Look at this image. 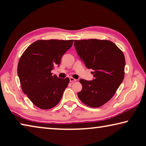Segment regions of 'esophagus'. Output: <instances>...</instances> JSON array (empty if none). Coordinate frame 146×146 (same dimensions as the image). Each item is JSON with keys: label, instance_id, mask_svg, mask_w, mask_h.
Instances as JSON below:
<instances>
[{"label": "esophagus", "instance_id": "1", "mask_svg": "<svg viewBox=\"0 0 146 146\" xmlns=\"http://www.w3.org/2000/svg\"><path fill=\"white\" fill-rule=\"evenodd\" d=\"M70 81L71 82H76V79H75V78L71 77V78H70Z\"/></svg>", "mask_w": 146, "mask_h": 146}]
</instances>
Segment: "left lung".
<instances>
[{"mask_svg": "<svg viewBox=\"0 0 146 146\" xmlns=\"http://www.w3.org/2000/svg\"><path fill=\"white\" fill-rule=\"evenodd\" d=\"M74 46L86 67L94 70L93 80H80L82 89L78 97L88 106L100 107L113 97L123 80V53L107 40H75Z\"/></svg>", "mask_w": 146, "mask_h": 146, "instance_id": "left-lung-1", "label": "left lung"}]
</instances>
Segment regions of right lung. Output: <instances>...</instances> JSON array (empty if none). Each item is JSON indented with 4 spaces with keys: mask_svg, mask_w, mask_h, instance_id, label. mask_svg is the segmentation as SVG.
<instances>
[{
    "mask_svg": "<svg viewBox=\"0 0 146 146\" xmlns=\"http://www.w3.org/2000/svg\"><path fill=\"white\" fill-rule=\"evenodd\" d=\"M73 40H38L31 44L20 58L17 73L21 88L34 105L42 110L60 102L69 78L52 75L54 66L73 45Z\"/></svg>",
    "mask_w": 146,
    "mask_h": 146,
    "instance_id": "obj_1",
    "label": "right lung"
}]
</instances>
